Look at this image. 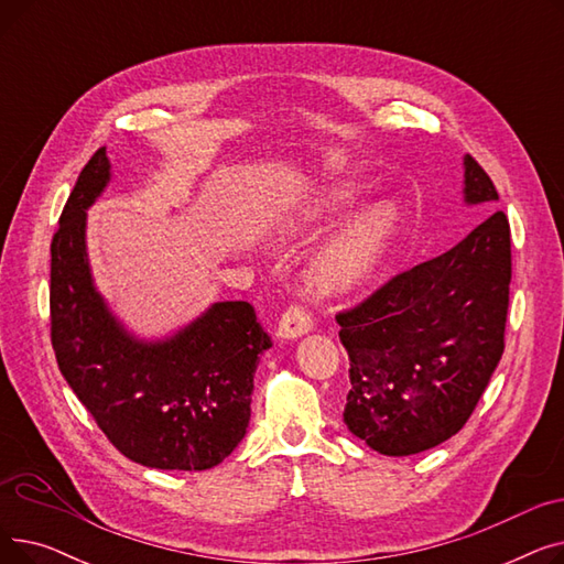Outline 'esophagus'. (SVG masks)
Instances as JSON below:
<instances>
[{"label":"esophagus","instance_id":"1","mask_svg":"<svg viewBox=\"0 0 564 564\" xmlns=\"http://www.w3.org/2000/svg\"><path fill=\"white\" fill-rule=\"evenodd\" d=\"M313 329V317L302 306H290L276 327V336L283 340H294L300 336H306Z\"/></svg>","mask_w":564,"mask_h":564}]
</instances>
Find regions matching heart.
I'll return each instance as SVG.
<instances>
[{"label":"heart","instance_id":"obj_1","mask_svg":"<svg viewBox=\"0 0 564 564\" xmlns=\"http://www.w3.org/2000/svg\"><path fill=\"white\" fill-rule=\"evenodd\" d=\"M361 198V187L343 185L308 198L294 210L281 230V240L304 237L332 224ZM400 226V210L393 200H375L354 217L308 267V281L322 294H340L361 285L387 251Z\"/></svg>","mask_w":564,"mask_h":564}]
</instances>
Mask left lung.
Returning a JSON list of instances; mask_svg holds the SVG:
<instances>
[{
  "instance_id": "obj_1",
  "label": "left lung",
  "mask_w": 564,
  "mask_h": 564,
  "mask_svg": "<svg viewBox=\"0 0 564 564\" xmlns=\"http://www.w3.org/2000/svg\"><path fill=\"white\" fill-rule=\"evenodd\" d=\"M464 203H496L482 166L464 155ZM510 224L500 210L451 251L398 274L336 315L349 354L343 421L389 457L455 436L502 357L510 302Z\"/></svg>"
}]
</instances>
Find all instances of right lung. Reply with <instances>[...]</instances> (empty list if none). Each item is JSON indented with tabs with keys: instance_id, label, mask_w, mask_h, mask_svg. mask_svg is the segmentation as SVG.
<instances>
[{
	"instance_id": "add662e5",
	"label": "right lung",
	"mask_w": 564,
	"mask_h": 564,
	"mask_svg": "<svg viewBox=\"0 0 564 564\" xmlns=\"http://www.w3.org/2000/svg\"><path fill=\"white\" fill-rule=\"evenodd\" d=\"M109 183L100 148L82 169L52 240L58 370L128 459L162 470L213 468L247 434L253 375L272 340L247 302H215L162 338L130 332L100 294L86 247V210Z\"/></svg>"
}]
</instances>
